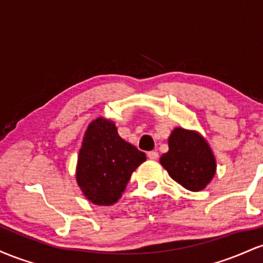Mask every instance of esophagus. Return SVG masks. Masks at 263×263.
Here are the masks:
<instances>
[{"mask_svg":"<svg viewBox=\"0 0 263 263\" xmlns=\"http://www.w3.org/2000/svg\"><path fill=\"white\" fill-rule=\"evenodd\" d=\"M146 155H147V158L150 159V160H156V159L159 158V154L156 152H154V150H153V152H149Z\"/></svg>","mask_w":263,"mask_h":263,"instance_id":"esophagus-1","label":"esophagus"}]
</instances>
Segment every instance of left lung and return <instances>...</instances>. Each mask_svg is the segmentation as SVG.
<instances>
[{
    "label": "left lung",
    "instance_id": "1",
    "mask_svg": "<svg viewBox=\"0 0 263 263\" xmlns=\"http://www.w3.org/2000/svg\"><path fill=\"white\" fill-rule=\"evenodd\" d=\"M160 164L170 178L190 191H200L214 178L216 163L210 146L195 132L174 129L169 138V152Z\"/></svg>",
    "mask_w": 263,
    "mask_h": 263
}]
</instances>
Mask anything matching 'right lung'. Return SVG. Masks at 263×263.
<instances>
[{"label": "right lung", "mask_w": 263, "mask_h": 263, "mask_svg": "<svg viewBox=\"0 0 263 263\" xmlns=\"http://www.w3.org/2000/svg\"><path fill=\"white\" fill-rule=\"evenodd\" d=\"M146 156L118 135L113 122L98 118L89 124L79 150L77 182L89 201L113 205Z\"/></svg>", "instance_id": "add662e5"}]
</instances>
